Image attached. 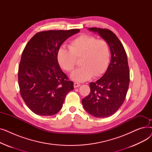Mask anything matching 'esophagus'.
Instances as JSON below:
<instances>
[{"mask_svg": "<svg viewBox=\"0 0 152 152\" xmlns=\"http://www.w3.org/2000/svg\"><path fill=\"white\" fill-rule=\"evenodd\" d=\"M80 86H81V84L79 83H74V87H75V88H77V87H79Z\"/></svg>", "mask_w": 152, "mask_h": 152, "instance_id": "34e87169", "label": "esophagus"}]
</instances>
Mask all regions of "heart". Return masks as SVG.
I'll use <instances>...</instances> for the list:
<instances>
[{
    "instance_id": "heart-1",
    "label": "heart",
    "mask_w": 152,
    "mask_h": 152,
    "mask_svg": "<svg viewBox=\"0 0 152 152\" xmlns=\"http://www.w3.org/2000/svg\"><path fill=\"white\" fill-rule=\"evenodd\" d=\"M110 57V47L105 40H97L94 36L87 34L72 40L69 49L60 47L57 52L60 65L67 72L74 69L76 59H80L81 66L70 75L72 80L77 82H84L94 75L99 76L102 75L108 68Z\"/></svg>"
}]
</instances>
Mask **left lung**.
Returning a JSON list of instances; mask_svg holds the SVG:
<instances>
[{"instance_id":"1","label":"left lung","mask_w":152,"mask_h":152,"mask_svg":"<svg viewBox=\"0 0 152 152\" xmlns=\"http://www.w3.org/2000/svg\"><path fill=\"white\" fill-rule=\"evenodd\" d=\"M108 43L111 61L103 76L91 83L90 94L82 100L87 113L96 118H107L116 113L123 103L129 84V69L124 48L117 36L107 29L90 28Z\"/></svg>"}]
</instances>
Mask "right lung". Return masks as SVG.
<instances>
[{"mask_svg": "<svg viewBox=\"0 0 152 152\" xmlns=\"http://www.w3.org/2000/svg\"><path fill=\"white\" fill-rule=\"evenodd\" d=\"M79 29L39 32L32 37L22 53L18 68V84L24 102L33 113L51 116L61 109L73 82L61 69L57 52L61 44Z\"/></svg>", "mask_w": 152, "mask_h": 152, "instance_id": "obj_1", "label": "right lung"}]
</instances>
